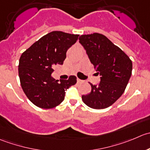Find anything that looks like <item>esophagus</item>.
I'll return each mask as SVG.
<instances>
[{"label": "esophagus", "instance_id": "34e87169", "mask_svg": "<svg viewBox=\"0 0 150 150\" xmlns=\"http://www.w3.org/2000/svg\"><path fill=\"white\" fill-rule=\"evenodd\" d=\"M77 82H78V83H81V82H83V80H81V79H79L77 78Z\"/></svg>", "mask_w": 150, "mask_h": 150}]
</instances>
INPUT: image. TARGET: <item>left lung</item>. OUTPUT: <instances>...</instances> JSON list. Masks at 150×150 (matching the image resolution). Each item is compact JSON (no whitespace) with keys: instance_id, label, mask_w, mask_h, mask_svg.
<instances>
[{"instance_id":"1","label":"left lung","mask_w":150,"mask_h":150,"mask_svg":"<svg viewBox=\"0 0 150 150\" xmlns=\"http://www.w3.org/2000/svg\"><path fill=\"white\" fill-rule=\"evenodd\" d=\"M79 40L100 76V83L98 85L90 83L91 92L81 98L89 107L106 109L125 91L132 74V61L120 48L102 34L81 35Z\"/></svg>"}]
</instances>
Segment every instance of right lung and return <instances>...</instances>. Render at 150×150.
Wrapping results in <instances>:
<instances>
[{"instance_id": "obj_1", "label": "right lung", "mask_w": 150, "mask_h": 150, "mask_svg": "<svg viewBox=\"0 0 150 150\" xmlns=\"http://www.w3.org/2000/svg\"><path fill=\"white\" fill-rule=\"evenodd\" d=\"M79 35L52 31L41 37L22 54L19 62L20 84L28 98L38 107L52 109L64 100L66 91L76 83V77L55 80L53 67L63 65L66 52Z\"/></svg>"}]
</instances>
